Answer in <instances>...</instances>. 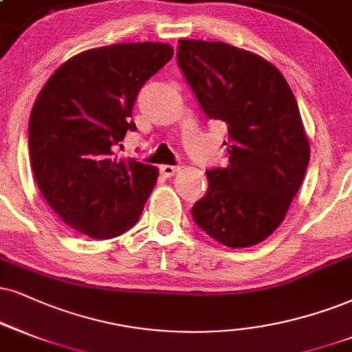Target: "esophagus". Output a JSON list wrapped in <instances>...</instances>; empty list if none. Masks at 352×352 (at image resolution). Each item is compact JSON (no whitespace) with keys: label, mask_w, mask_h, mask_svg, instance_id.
I'll return each instance as SVG.
<instances>
[{"label":"esophagus","mask_w":352,"mask_h":352,"mask_svg":"<svg viewBox=\"0 0 352 352\" xmlns=\"http://www.w3.org/2000/svg\"><path fill=\"white\" fill-rule=\"evenodd\" d=\"M177 171H179V166H171V164H163V166L160 168V173H162L164 177L175 176Z\"/></svg>","instance_id":"esophagus-1"}]
</instances>
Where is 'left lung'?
I'll return each instance as SVG.
<instances>
[{
	"label": "left lung",
	"instance_id": "left-lung-1",
	"mask_svg": "<svg viewBox=\"0 0 352 352\" xmlns=\"http://www.w3.org/2000/svg\"><path fill=\"white\" fill-rule=\"evenodd\" d=\"M177 65L209 119L228 129V166L206 171L192 219L230 248L266 240L284 220L310 160L296 98L274 65L223 42L179 41Z\"/></svg>",
	"mask_w": 352,
	"mask_h": 352
}]
</instances>
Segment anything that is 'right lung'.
Masks as SVG:
<instances>
[{
	"label": "right lung",
	"instance_id": "add662e5",
	"mask_svg": "<svg viewBox=\"0 0 352 352\" xmlns=\"http://www.w3.org/2000/svg\"><path fill=\"white\" fill-rule=\"evenodd\" d=\"M173 56L160 42L116 43L81 52L43 86L29 119V155L43 199L68 227L109 240L138 222L158 169L117 160L135 132L138 91Z\"/></svg>",
	"mask_w": 352,
	"mask_h": 352
}]
</instances>
